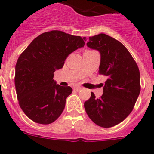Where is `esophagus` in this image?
Wrapping results in <instances>:
<instances>
[{
	"label": "esophagus",
	"instance_id": "obj_1",
	"mask_svg": "<svg viewBox=\"0 0 154 154\" xmlns=\"http://www.w3.org/2000/svg\"><path fill=\"white\" fill-rule=\"evenodd\" d=\"M82 89V87H80V86H75L74 88V89L75 91H79V90H81Z\"/></svg>",
	"mask_w": 154,
	"mask_h": 154
}]
</instances>
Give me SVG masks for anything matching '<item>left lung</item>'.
<instances>
[{"mask_svg":"<svg viewBox=\"0 0 154 154\" xmlns=\"http://www.w3.org/2000/svg\"><path fill=\"white\" fill-rule=\"evenodd\" d=\"M87 46L100 54L99 74L106 76L103 94L96 99L93 92L84 107L98 126L112 127L124 120L133 110L140 92L138 66L126 48L105 34L89 37Z\"/></svg>","mask_w":154,"mask_h":154,"instance_id":"8db88e82","label":"left lung"}]
</instances>
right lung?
Here are the masks:
<instances>
[{
  "instance_id": "obj_1",
  "label": "right lung",
  "mask_w": 154,
  "mask_h": 154,
  "mask_svg": "<svg viewBox=\"0 0 154 154\" xmlns=\"http://www.w3.org/2000/svg\"><path fill=\"white\" fill-rule=\"evenodd\" d=\"M84 45L80 36L51 31L35 38L19 56L15 65L16 93L29 119L49 124L60 116L72 89L57 84L54 72L63 67L69 54Z\"/></svg>"
}]
</instances>
